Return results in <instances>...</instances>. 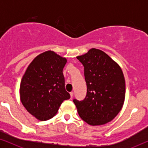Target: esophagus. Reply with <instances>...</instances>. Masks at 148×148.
<instances>
[{"instance_id": "esophagus-1", "label": "esophagus", "mask_w": 148, "mask_h": 148, "mask_svg": "<svg viewBox=\"0 0 148 148\" xmlns=\"http://www.w3.org/2000/svg\"><path fill=\"white\" fill-rule=\"evenodd\" d=\"M70 96H71V98H72L73 96V92H70Z\"/></svg>"}]
</instances>
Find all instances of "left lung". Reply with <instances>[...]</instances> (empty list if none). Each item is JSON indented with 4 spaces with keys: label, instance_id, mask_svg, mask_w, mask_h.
Returning <instances> with one entry per match:
<instances>
[{
    "label": "left lung",
    "instance_id": "left-lung-1",
    "mask_svg": "<svg viewBox=\"0 0 148 148\" xmlns=\"http://www.w3.org/2000/svg\"><path fill=\"white\" fill-rule=\"evenodd\" d=\"M77 58L84 66L87 85L84 100H73L79 115L92 126L106 124L118 114L124 103L125 81L122 70L108 54L96 48Z\"/></svg>",
    "mask_w": 148,
    "mask_h": 148
}]
</instances>
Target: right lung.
Returning <instances> with one entry per match:
<instances>
[{
  "label": "right lung",
  "mask_w": 148,
  "mask_h": 148,
  "mask_svg": "<svg viewBox=\"0 0 148 148\" xmlns=\"http://www.w3.org/2000/svg\"><path fill=\"white\" fill-rule=\"evenodd\" d=\"M66 62L65 58L46 51L34 58L23 76L21 101L26 110L40 121L52 118L62 102L70 98L62 73Z\"/></svg>",
  "instance_id": "right-lung-1"
}]
</instances>
